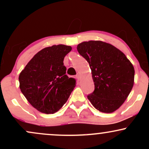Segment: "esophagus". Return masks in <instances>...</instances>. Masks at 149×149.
Masks as SVG:
<instances>
[{
  "mask_svg": "<svg viewBox=\"0 0 149 149\" xmlns=\"http://www.w3.org/2000/svg\"><path fill=\"white\" fill-rule=\"evenodd\" d=\"M80 74H77L76 76V78L77 80H79L80 79Z\"/></svg>",
  "mask_w": 149,
  "mask_h": 149,
  "instance_id": "esophagus-1",
  "label": "esophagus"
}]
</instances>
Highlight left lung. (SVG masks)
<instances>
[{"label": "left lung", "instance_id": "obj_1", "mask_svg": "<svg viewBox=\"0 0 149 149\" xmlns=\"http://www.w3.org/2000/svg\"><path fill=\"white\" fill-rule=\"evenodd\" d=\"M77 49L90 64L95 83V90L88 95V99L101 112L115 111L132 89L133 65L123 52L100 40L83 42Z\"/></svg>", "mask_w": 149, "mask_h": 149}]
</instances>
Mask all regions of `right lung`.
<instances>
[{
    "instance_id": "1",
    "label": "right lung",
    "mask_w": 149,
    "mask_h": 149,
    "mask_svg": "<svg viewBox=\"0 0 149 149\" xmlns=\"http://www.w3.org/2000/svg\"><path fill=\"white\" fill-rule=\"evenodd\" d=\"M71 46L52 45L39 51L19 76V88L28 102L40 112L54 113L66 103L76 80L66 75L64 59Z\"/></svg>"
}]
</instances>
